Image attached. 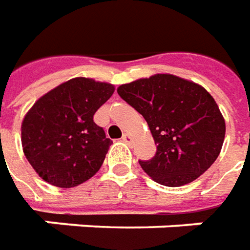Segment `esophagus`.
I'll use <instances>...</instances> for the list:
<instances>
[{
    "label": "esophagus",
    "mask_w": 250,
    "mask_h": 250,
    "mask_svg": "<svg viewBox=\"0 0 250 250\" xmlns=\"http://www.w3.org/2000/svg\"><path fill=\"white\" fill-rule=\"evenodd\" d=\"M122 140H123L125 142H127V144H130L133 138H131V135H130V134L125 133V134H123V137H122Z\"/></svg>",
    "instance_id": "esophagus-1"
}]
</instances>
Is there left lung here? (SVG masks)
<instances>
[{
    "label": "left lung",
    "instance_id": "left-lung-1",
    "mask_svg": "<svg viewBox=\"0 0 250 250\" xmlns=\"http://www.w3.org/2000/svg\"><path fill=\"white\" fill-rule=\"evenodd\" d=\"M117 94L149 125L156 153L140 165L156 183H192L217 159L226 123L203 87L173 74H155L120 85Z\"/></svg>",
    "mask_w": 250,
    "mask_h": 250
}]
</instances>
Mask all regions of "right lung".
Segmentation results:
<instances>
[{"instance_id":"add662e5","label":"right lung","mask_w":250,"mask_h":250,"mask_svg":"<svg viewBox=\"0 0 250 250\" xmlns=\"http://www.w3.org/2000/svg\"><path fill=\"white\" fill-rule=\"evenodd\" d=\"M113 91L108 83L76 77L47 92L27 112L23 152L44 181L72 188L98 171L112 141L94 115Z\"/></svg>"}]
</instances>
